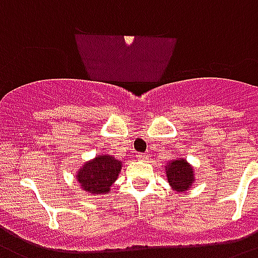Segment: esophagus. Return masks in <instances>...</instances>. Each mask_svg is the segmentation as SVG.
I'll list each match as a JSON object with an SVG mask.
<instances>
[{
  "mask_svg": "<svg viewBox=\"0 0 258 258\" xmlns=\"http://www.w3.org/2000/svg\"><path fill=\"white\" fill-rule=\"evenodd\" d=\"M136 157H138L140 161H146L147 160V155H144V153H139V155H136Z\"/></svg>",
  "mask_w": 258,
  "mask_h": 258,
  "instance_id": "1",
  "label": "esophagus"
}]
</instances>
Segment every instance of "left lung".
<instances>
[{"instance_id":"8db88e82","label":"left lung","mask_w":258,"mask_h":258,"mask_svg":"<svg viewBox=\"0 0 258 258\" xmlns=\"http://www.w3.org/2000/svg\"><path fill=\"white\" fill-rule=\"evenodd\" d=\"M165 176L169 182L170 189L177 194L185 192L191 189L196 182L194 168L185 159H173L165 165Z\"/></svg>"}]
</instances>
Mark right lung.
<instances>
[{"instance_id": "right-lung-1", "label": "right lung", "mask_w": 258, "mask_h": 258, "mask_svg": "<svg viewBox=\"0 0 258 258\" xmlns=\"http://www.w3.org/2000/svg\"><path fill=\"white\" fill-rule=\"evenodd\" d=\"M122 170V161L111 155H97L84 162L76 173L80 187L90 196H103L111 190Z\"/></svg>"}]
</instances>
